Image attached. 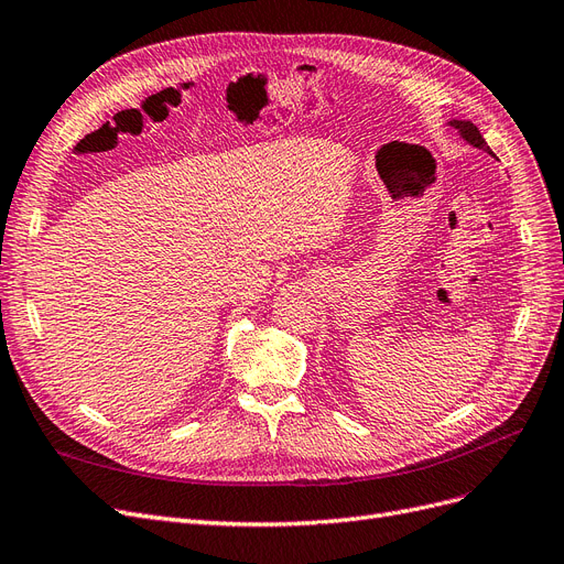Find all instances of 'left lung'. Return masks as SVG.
<instances>
[{"mask_svg":"<svg viewBox=\"0 0 564 564\" xmlns=\"http://www.w3.org/2000/svg\"><path fill=\"white\" fill-rule=\"evenodd\" d=\"M448 124H451V128H453L457 134H460L469 145H474V149H481V151H486V153L492 155L490 145L486 143V139L481 137V132H478V128H476V124H474L471 120H448Z\"/></svg>","mask_w":564,"mask_h":564,"instance_id":"1","label":"left lung"}]
</instances>
